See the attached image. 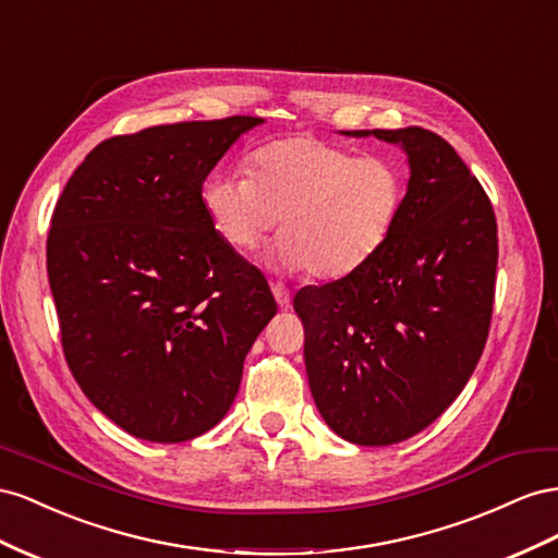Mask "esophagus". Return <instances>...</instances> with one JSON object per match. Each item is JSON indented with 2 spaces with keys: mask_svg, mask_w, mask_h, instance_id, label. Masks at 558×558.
Here are the masks:
<instances>
[{
  "mask_svg": "<svg viewBox=\"0 0 558 558\" xmlns=\"http://www.w3.org/2000/svg\"><path fill=\"white\" fill-rule=\"evenodd\" d=\"M270 292H274L278 306L280 308H290V301H292V294L288 288H282L280 282H270Z\"/></svg>",
  "mask_w": 558,
  "mask_h": 558,
  "instance_id": "34e87169",
  "label": "esophagus"
}]
</instances>
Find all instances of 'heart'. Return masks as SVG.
I'll return each mask as SVG.
<instances>
[{"mask_svg":"<svg viewBox=\"0 0 558 558\" xmlns=\"http://www.w3.org/2000/svg\"><path fill=\"white\" fill-rule=\"evenodd\" d=\"M247 172H219L203 203L215 231L250 252L280 225L274 259L284 270L339 280L384 247L404 201V172L384 156L294 135L254 149ZM283 221H279V217Z\"/></svg>","mask_w":558,"mask_h":558,"instance_id":"1","label":"heart"}]
</instances>
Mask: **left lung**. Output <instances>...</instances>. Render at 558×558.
<instances>
[{
    "instance_id": "1",
    "label": "left lung",
    "mask_w": 558,
    "mask_h": 558,
    "mask_svg": "<svg viewBox=\"0 0 558 558\" xmlns=\"http://www.w3.org/2000/svg\"><path fill=\"white\" fill-rule=\"evenodd\" d=\"M353 135L402 145L407 196L384 247L355 274L301 288L294 311L325 423L360 447H388L439 418L484 353L498 225L484 186L437 133Z\"/></svg>"
}]
</instances>
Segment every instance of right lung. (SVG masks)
Returning a JSON list of instances; mask_svg holds the SVG:
<instances>
[{"instance_id":"obj_1","label":"right lung","mask_w":558,"mask_h":558,"mask_svg":"<svg viewBox=\"0 0 558 558\" xmlns=\"http://www.w3.org/2000/svg\"><path fill=\"white\" fill-rule=\"evenodd\" d=\"M259 123L227 117L109 137L56 203L46 270L68 367L133 437L178 444L215 427L278 311L203 203L205 178Z\"/></svg>"}]
</instances>
